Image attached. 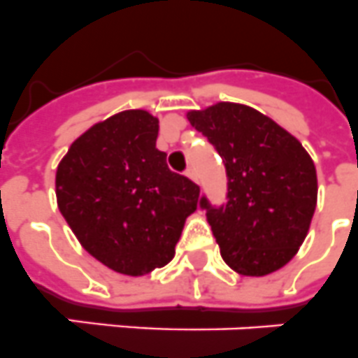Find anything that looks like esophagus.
Instances as JSON below:
<instances>
[{
  "label": "esophagus",
  "instance_id": "34e87169",
  "mask_svg": "<svg viewBox=\"0 0 358 358\" xmlns=\"http://www.w3.org/2000/svg\"><path fill=\"white\" fill-rule=\"evenodd\" d=\"M185 174H187V178H191L193 182H198V174H196V169H194V167H187Z\"/></svg>",
  "mask_w": 358,
  "mask_h": 358
}]
</instances>
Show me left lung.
Returning a JSON list of instances; mask_svg holds the SVG:
<instances>
[{
  "label": "left lung",
  "mask_w": 358,
  "mask_h": 358,
  "mask_svg": "<svg viewBox=\"0 0 358 358\" xmlns=\"http://www.w3.org/2000/svg\"><path fill=\"white\" fill-rule=\"evenodd\" d=\"M225 164L227 203L206 198L224 262L245 276H266L286 266L308 235L317 207V169L302 143L269 116L233 101L189 110Z\"/></svg>",
  "instance_id": "1"
}]
</instances>
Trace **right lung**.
<instances>
[{"instance_id": "obj_1", "label": "right lung", "mask_w": 358, "mask_h": 358, "mask_svg": "<svg viewBox=\"0 0 358 358\" xmlns=\"http://www.w3.org/2000/svg\"><path fill=\"white\" fill-rule=\"evenodd\" d=\"M156 138V116L122 110L76 138L56 171V200L72 233L122 275L169 264L198 207L200 187L167 167Z\"/></svg>"}]
</instances>
